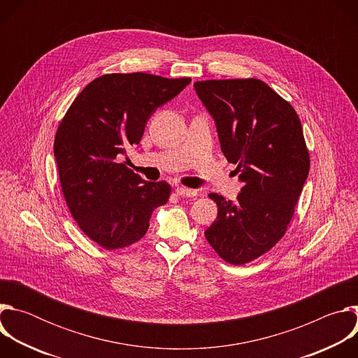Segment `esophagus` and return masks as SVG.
Returning a JSON list of instances; mask_svg holds the SVG:
<instances>
[{
	"label": "esophagus",
	"mask_w": 358,
	"mask_h": 358,
	"mask_svg": "<svg viewBox=\"0 0 358 358\" xmlns=\"http://www.w3.org/2000/svg\"><path fill=\"white\" fill-rule=\"evenodd\" d=\"M176 192L181 196H195L196 195V191L195 189H191V188H185V187H177L176 188Z\"/></svg>",
	"instance_id": "34e87169"
}]
</instances>
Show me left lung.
Wrapping results in <instances>:
<instances>
[{
	"mask_svg": "<svg viewBox=\"0 0 358 358\" xmlns=\"http://www.w3.org/2000/svg\"><path fill=\"white\" fill-rule=\"evenodd\" d=\"M194 89L243 184L236 201L208 195L218 215L206 238L225 262L243 265L285 235L309 174V151L297 113L265 82L203 80Z\"/></svg>",
	"mask_w": 358,
	"mask_h": 358,
	"instance_id": "8db88e82",
	"label": "left lung"
}]
</instances>
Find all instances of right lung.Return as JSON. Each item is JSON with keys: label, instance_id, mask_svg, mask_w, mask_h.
Returning <instances> with one entry per match:
<instances>
[{"label": "right lung", "instance_id": "1", "mask_svg": "<svg viewBox=\"0 0 358 358\" xmlns=\"http://www.w3.org/2000/svg\"><path fill=\"white\" fill-rule=\"evenodd\" d=\"M189 78L110 73L92 80L61 122L54 155L69 211L105 249L140 241L152 211L169 201L166 181L143 180L122 163L140 143L151 115L189 85Z\"/></svg>", "mask_w": 358, "mask_h": 358}]
</instances>
